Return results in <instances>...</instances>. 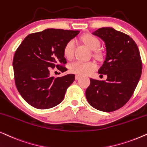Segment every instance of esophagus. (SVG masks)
I'll return each instance as SVG.
<instances>
[{"instance_id": "1", "label": "esophagus", "mask_w": 147, "mask_h": 147, "mask_svg": "<svg viewBox=\"0 0 147 147\" xmlns=\"http://www.w3.org/2000/svg\"><path fill=\"white\" fill-rule=\"evenodd\" d=\"M80 77H81L80 76H79V75H76V80H78V79H80Z\"/></svg>"}]
</instances>
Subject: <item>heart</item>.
<instances>
[{
  "instance_id": "heart-1",
  "label": "heart",
  "mask_w": 147,
  "mask_h": 147,
  "mask_svg": "<svg viewBox=\"0 0 147 147\" xmlns=\"http://www.w3.org/2000/svg\"><path fill=\"white\" fill-rule=\"evenodd\" d=\"M82 41L92 51H96L100 47V41L95 36L90 34H86L81 37ZM75 51V42L74 40L68 41L65 46L63 53L65 57L68 59H71L74 57ZM70 70L78 75H86L96 68V64L93 61H76L69 65Z\"/></svg>"
}]
</instances>
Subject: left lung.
Masks as SVG:
<instances>
[{"instance_id":"left-lung-1","label":"left lung","mask_w":147,"mask_h":147,"mask_svg":"<svg viewBox=\"0 0 147 147\" xmlns=\"http://www.w3.org/2000/svg\"><path fill=\"white\" fill-rule=\"evenodd\" d=\"M105 42L106 58L98 74L106 80L90 78L86 90L88 102L99 111H116L127 103L142 74V60L136 44L127 34L112 28H99L92 33Z\"/></svg>"}]
</instances>
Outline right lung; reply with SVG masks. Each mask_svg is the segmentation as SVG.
I'll list each match as a JSON object with an SVG mask.
<instances>
[{"label": "right lung", "instance_id": "obj_1", "mask_svg": "<svg viewBox=\"0 0 147 147\" xmlns=\"http://www.w3.org/2000/svg\"><path fill=\"white\" fill-rule=\"evenodd\" d=\"M80 31L47 29L26 36L15 51L13 60L15 82L23 98L30 105L47 109L63 100L74 74L55 78L52 69L67 70L63 49Z\"/></svg>", "mask_w": 147, "mask_h": 147}]
</instances>
